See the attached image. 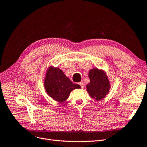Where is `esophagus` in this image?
<instances>
[{
  "mask_svg": "<svg viewBox=\"0 0 147 147\" xmlns=\"http://www.w3.org/2000/svg\"><path fill=\"white\" fill-rule=\"evenodd\" d=\"M79 84H80V86H81V88H84V83H83V82H80V83H79Z\"/></svg>",
  "mask_w": 147,
  "mask_h": 147,
  "instance_id": "obj_1",
  "label": "esophagus"
}]
</instances>
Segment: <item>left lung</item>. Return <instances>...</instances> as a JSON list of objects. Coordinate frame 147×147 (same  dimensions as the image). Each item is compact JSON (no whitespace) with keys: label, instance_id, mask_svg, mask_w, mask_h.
Wrapping results in <instances>:
<instances>
[{"label":"left lung","instance_id":"8db88e82","mask_svg":"<svg viewBox=\"0 0 147 147\" xmlns=\"http://www.w3.org/2000/svg\"><path fill=\"white\" fill-rule=\"evenodd\" d=\"M89 78L90 83L86 86L89 94L97 100L104 98L110 89L109 82L105 74L97 69H94L90 71Z\"/></svg>","mask_w":147,"mask_h":147}]
</instances>
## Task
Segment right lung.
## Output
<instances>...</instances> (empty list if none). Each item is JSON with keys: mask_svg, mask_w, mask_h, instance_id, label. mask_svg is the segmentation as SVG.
<instances>
[{"mask_svg": "<svg viewBox=\"0 0 147 147\" xmlns=\"http://www.w3.org/2000/svg\"><path fill=\"white\" fill-rule=\"evenodd\" d=\"M45 87L48 94L58 102H64L74 89L80 88L74 84L58 68L50 67L47 73Z\"/></svg>", "mask_w": 147, "mask_h": 147, "instance_id": "right-lung-1", "label": "right lung"}]
</instances>
